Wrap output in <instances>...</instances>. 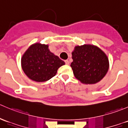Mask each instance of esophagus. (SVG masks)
Masks as SVG:
<instances>
[{"instance_id": "34e87169", "label": "esophagus", "mask_w": 128, "mask_h": 128, "mask_svg": "<svg viewBox=\"0 0 128 128\" xmlns=\"http://www.w3.org/2000/svg\"><path fill=\"white\" fill-rule=\"evenodd\" d=\"M65 62H66V64H67V65H69V61L68 60H66Z\"/></svg>"}]
</instances>
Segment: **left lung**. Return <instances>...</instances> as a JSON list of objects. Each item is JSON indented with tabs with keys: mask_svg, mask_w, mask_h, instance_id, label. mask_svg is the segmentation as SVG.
<instances>
[{
	"mask_svg": "<svg viewBox=\"0 0 128 128\" xmlns=\"http://www.w3.org/2000/svg\"><path fill=\"white\" fill-rule=\"evenodd\" d=\"M70 64L73 73L84 84H95L105 76L109 69L106 54L98 46L84 44L75 46Z\"/></svg>",
	"mask_w": 128,
	"mask_h": 128,
	"instance_id": "1",
	"label": "left lung"
}]
</instances>
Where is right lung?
Segmentation results:
<instances>
[{"instance_id": "right-lung-1", "label": "right lung", "mask_w": 128, "mask_h": 128, "mask_svg": "<svg viewBox=\"0 0 128 128\" xmlns=\"http://www.w3.org/2000/svg\"><path fill=\"white\" fill-rule=\"evenodd\" d=\"M65 62L49 50L48 44L35 42L31 45L21 58L24 73L35 82H46L56 76L58 69Z\"/></svg>"}]
</instances>
